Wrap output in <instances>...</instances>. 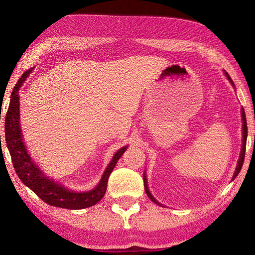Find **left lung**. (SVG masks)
<instances>
[{
	"label": "left lung",
	"instance_id": "obj_1",
	"mask_svg": "<svg viewBox=\"0 0 255 255\" xmlns=\"http://www.w3.org/2000/svg\"><path fill=\"white\" fill-rule=\"evenodd\" d=\"M225 75L228 79V81L231 82L232 85L234 86V82L232 81L231 76L227 74V73L225 72ZM242 122H243V125H242V130H243V139H242V141H243V144H242V148H241V154H240V158H239V162H237V166H236V170H235V173L234 175H233V180H234L237 175H239L240 171L242 169V165H243L244 163V157H245V146H247V138H248V126H247V117H245V112H244V109L242 108ZM143 179H144V187H145V192L147 193V196L150 200H152L153 202H155V204L161 206V204L159 202H157L156 200H155V198L152 196V193L149 192L148 190V187H147V179H146V175L144 173L143 175Z\"/></svg>",
	"mask_w": 255,
	"mask_h": 255
}]
</instances>
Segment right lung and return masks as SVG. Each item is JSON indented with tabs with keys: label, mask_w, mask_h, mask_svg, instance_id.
I'll return each instance as SVG.
<instances>
[{
	"label": "right lung",
	"mask_w": 255,
	"mask_h": 255,
	"mask_svg": "<svg viewBox=\"0 0 255 255\" xmlns=\"http://www.w3.org/2000/svg\"><path fill=\"white\" fill-rule=\"evenodd\" d=\"M33 68H30L24 72L20 77L18 83L15 84L13 91L11 94L10 106L6 112L5 117V141L11 155L12 163H13L14 170L19 179L22 181L23 184L27 185L36 195L40 198L46 204L55 207H60L65 209H84L88 207L98 204L103 196H105L108 179L111 174L112 170L115 169L118 159L122 157L127 146L120 148L115 156L112 157L111 162L108 165L107 170L103 173L100 182L96 188L86 192H75L70 189H66L64 185L55 182L53 179L44 174L39 167L30 157L27 152V148L23 144L22 132L20 127V112H19V89L28 75L32 72Z\"/></svg>",
	"instance_id": "1"
}]
</instances>
